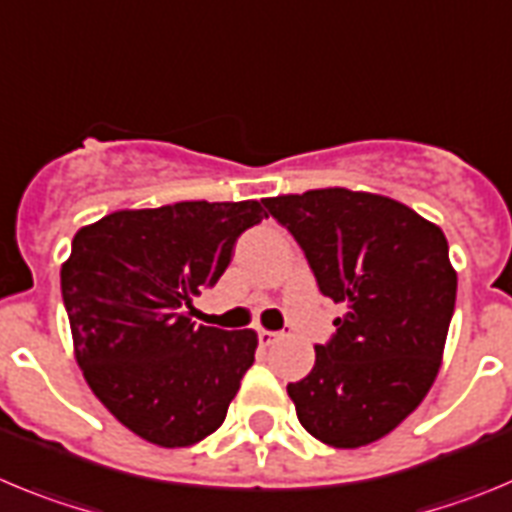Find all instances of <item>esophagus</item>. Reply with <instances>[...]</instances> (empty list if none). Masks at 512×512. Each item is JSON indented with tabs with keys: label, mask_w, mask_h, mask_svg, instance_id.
Segmentation results:
<instances>
[{
	"label": "esophagus",
	"mask_w": 512,
	"mask_h": 512,
	"mask_svg": "<svg viewBox=\"0 0 512 512\" xmlns=\"http://www.w3.org/2000/svg\"><path fill=\"white\" fill-rule=\"evenodd\" d=\"M257 339H260V344H273V342H278L280 339V334L278 331H270V329H257Z\"/></svg>",
	"instance_id": "obj_1"
}]
</instances>
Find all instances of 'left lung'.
<instances>
[{
  "label": "left lung",
  "instance_id": "left-lung-1",
  "mask_svg": "<svg viewBox=\"0 0 512 512\" xmlns=\"http://www.w3.org/2000/svg\"><path fill=\"white\" fill-rule=\"evenodd\" d=\"M344 306L313 370L290 382L301 426L334 449L390 434L434 385L457 301V273L436 224L400 201L349 188L265 199Z\"/></svg>",
  "mask_w": 512,
  "mask_h": 512
}]
</instances>
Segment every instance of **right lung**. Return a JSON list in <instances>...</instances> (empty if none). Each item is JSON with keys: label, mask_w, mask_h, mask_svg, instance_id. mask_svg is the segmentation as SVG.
<instances>
[{"label": "right lung", "mask_w": 512, "mask_h": 512, "mask_svg": "<svg viewBox=\"0 0 512 512\" xmlns=\"http://www.w3.org/2000/svg\"><path fill=\"white\" fill-rule=\"evenodd\" d=\"M265 216L262 201H181L114 211L73 237L61 290L76 362L140 439L181 449L227 418L257 334L196 326L188 308Z\"/></svg>", "instance_id": "1"}]
</instances>
